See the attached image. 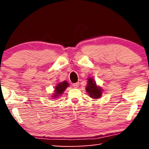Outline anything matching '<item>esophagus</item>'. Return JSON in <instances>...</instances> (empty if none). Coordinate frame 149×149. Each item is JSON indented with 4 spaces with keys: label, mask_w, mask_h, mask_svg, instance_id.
<instances>
[{
    "label": "esophagus",
    "mask_w": 149,
    "mask_h": 149,
    "mask_svg": "<svg viewBox=\"0 0 149 149\" xmlns=\"http://www.w3.org/2000/svg\"><path fill=\"white\" fill-rule=\"evenodd\" d=\"M79 83H75V84H73V86H74L75 89H77V88H78V87H79Z\"/></svg>",
    "instance_id": "obj_1"
}]
</instances>
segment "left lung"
Segmentation results:
<instances>
[{
    "mask_svg": "<svg viewBox=\"0 0 149 149\" xmlns=\"http://www.w3.org/2000/svg\"><path fill=\"white\" fill-rule=\"evenodd\" d=\"M85 89L89 97L93 99H98L101 97L102 94V87L97 85L95 81L92 77L87 79V84Z\"/></svg>",
    "mask_w": 149,
    "mask_h": 149,
    "instance_id": "left-lung-1",
    "label": "left lung"
}]
</instances>
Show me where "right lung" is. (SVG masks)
Segmentation results:
<instances>
[{"label":"right lung","instance_id":"1","mask_svg":"<svg viewBox=\"0 0 149 149\" xmlns=\"http://www.w3.org/2000/svg\"><path fill=\"white\" fill-rule=\"evenodd\" d=\"M69 83L66 81H64L58 84L55 87L54 93L52 95L51 97L53 98V99H56V98L59 97L60 96H61V95L63 94V93L66 89V88L69 87Z\"/></svg>","mask_w":149,"mask_h":149}]
</instances>
